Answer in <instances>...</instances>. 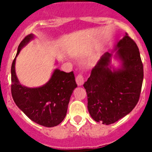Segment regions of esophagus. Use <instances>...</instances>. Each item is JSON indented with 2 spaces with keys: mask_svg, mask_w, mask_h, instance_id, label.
<instances>
[{
  "mask_svg": "<svg viewBox=\"0 0 152 152\" xmlns=\"http://www.w3.org/2000/svg\"><path fill=\"white\" fill-rule=\"evenodd\" d=\"M76 82H77V84L78 86H81L84 84V79L82 74H79V75H77V77H76Z\"/></svg>",
  "mask_w": 152,
  "mask_h": 152,
  "instance_id": "34e87169",
  "label": "esophagus"
}]
</instances>
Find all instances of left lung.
Instances as JSON below:
<instances>
[{
  "instance_id": "8db88e82",
  "label": "left lung",
  "mask_w": 152,
  "mask_h": 152,
  "mask_svg": "<svg viewBox=\"0 0 152 152\" xmlns=\"http://www.w3.org/2000/svg\"><path fill=\"white\" fill-rule=\"evenodd\" d=\"M116 51L121 68L111 70L112 54L106 52L84 84L89 113L95 121L106 125L116 123L135 108L144 76L139 48L127 33L117 43Z\"/></svg>"
}]
</instances>
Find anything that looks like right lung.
Returning <instances> with one entry per match:
<instances>
[{"mask_svg":"<svg viewBox=\"0 0 152 152\" xmlns=\"http://www.w3.org/2000/svg\"><path fill=\"white\" fill-rule=\"evenodd\" d=\"M29 34L21 41L11 66V94L16 105L37 124L56 126L63 121L68 103L77 84L73 72L66 73L56 69L50 80L43 86L29 88L21 85L15 72L16 58L24 45L33 39Z\"/></svg>","mask_w":152,"mask_h":152,"instance_id":"right-lung-1","label":"right lung"}]
</instances>
